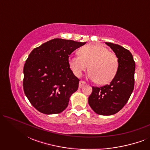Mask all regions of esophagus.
I'll use <instances>...</instances> for the list:
<instances>
[{
    "label": "esophagus",
    "mask_w": 150,
    "mask_h": 150,
    "mask_svg": "<svg viewBox=\"0 0 150 150\" xmlns=\"http://www.w3.org/2000/svg\"><path fill=\"white\" fill-rule=\"evenodd\" d=\"M85 84H86L85 82H84V81H80V82H79V86L80 89H81V88L83 87V85H85Z\"/></svg>",
    "instance_id": "obj_1"
}]
</instances>
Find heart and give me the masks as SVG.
<instances>
[{"label":"heart","instance_id":"b5f03b06","mask_svg":"<svg viewBox=\"0 0 150 150\" xmlns=\"http://www.w3.org/2000/svg\"><path fill=\"white\" fill-rule=\"evenodd\" d=\"M79 55L70 56L68 63L74 74L81 77L89 69V77L102 85L108 83L115 76L118 59L113 52L99 44L85 45L79 50Z\"/></svg>","mask_w":150,"mask_h":150}]
</instances>
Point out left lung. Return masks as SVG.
I'll return each instance as SVG.
<instances>
[{"instance_id":"8db88e82","label":"left lung","mask_w":150,"mask_h":150,"mask_svg":"<svg viewBox=\"0 0 150 150\" xmlns=\"http://www.w3.org/2000/svg\"><path fill=\"white\" fill-rule=\"evenodd\" d=\"M106 44L118 59L117 71L109 85L101 87H92L88 102L96 113L111 115L124 107L132 93L135 62L131 52L124 47L109 42H106Z\"/></svg>"}]
</instances>
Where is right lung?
<instances>
[{"label": "right lung", "instance_id": "obj_1", "mask_svg": "<svg viewBox=\"0 0 150 150\" xmlns=\"http://www.w3.org/2000/svg\"><path fill=\"white\" fill-rule=\"evenodd\" d=\"M86 42L53 39L34 48L24 66L23 88L30 104L44 114L60 113L79 88L69 55Z\"/></svg>", "mask_w": 150, "mask_h": 150}]
</instances>
